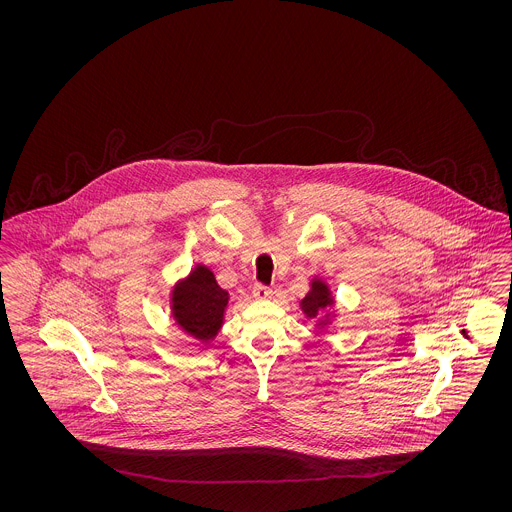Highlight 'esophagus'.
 <instances>
[{"label":"esophagus","mask_w":512,"mask_h":512,"mask_svg":"<svg viewBox=\"0 0 512 512\" xmlns=\"http://www.w3.org/2000/svg\"><path fill=\"white\" fill-rule=\"evenodd\" d=\"M253 297H255V299H259V301H267V299L272 297V290L267 288V286L255 284V286H253Z\"/></svg>","instance_id":"obj_1"}]
</instances>
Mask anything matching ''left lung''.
Returning a JSON list of instances; mask_svg holds the SVG:
<instances>
[{
	"label": "left lung",
	"mask_w": 512,
	"mask_h": 512,
	"mask_svg": "<svg viewBox=\"0 0 512 512\" xmlns=\"http://www.w3.org/2000/svg\"><path fill=\"white\" fill-rule=\"evenodd\" d=\"M334 305H336V297H334L330 284L320 276L311 278L309 292L299 301V309H301L303 317L307 320H315L317 330H326L338 318V313L332 311Z\"/></svg>",
	"instance_id": "1"
}]
</instances>
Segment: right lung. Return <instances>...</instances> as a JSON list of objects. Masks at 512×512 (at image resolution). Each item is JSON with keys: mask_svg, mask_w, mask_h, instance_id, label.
Instances as JSON below:
<instances>
[{"mask_svg": "<svg viewBox=\"0 0 512 512\" xmlns=\"http://www.w3.org/2000/svg\"><path fill=\"white\" fill-rule=\"evenodd\" d=\"M230 295L217 284L207 265H195L172 284L169 309L174 324L186 336L207 345L217 340L224 326Z\"/></svg>", "mask_w": 512, "mask_h": 512, "instance_id": "add662e5", "label": "right lung"}]
</instances>
